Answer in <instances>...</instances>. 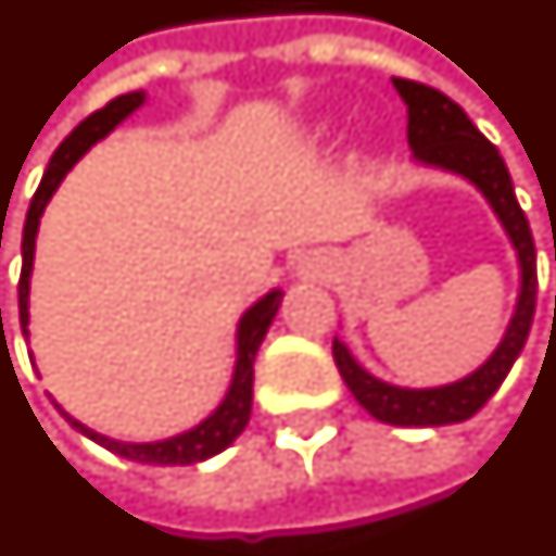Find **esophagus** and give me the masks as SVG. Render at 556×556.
<instances>
[{
	"label": "esophagus",
	"instance_id": "esophagus-1",
	"mask_svg": "<svg viewBox=\"0 0 556 556\" xmlns=\"http://www.w3.org/2000/svg\"><path fill=\"white\" fill-rule=\"evenodd\" d=\"M325 270H328V258L321 252H306V255H301V262H298V274L301 277L318 279L325 277Z\"/></svg>",
	"mask_w": 556,
	"mask_h": 556
}]
</instances>
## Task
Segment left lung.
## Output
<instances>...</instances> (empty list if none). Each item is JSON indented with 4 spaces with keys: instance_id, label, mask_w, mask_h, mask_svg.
Returning a JSON list of instances; mask_svg holds the SVG:
<instances>
[{
    "instance_id": "1",
    "label": "left lung",
    "mask_w": 556,
    "mask_h": 556,
    "mask_svg": "<svg viewBox=\"0 0 556 556\" xmlns=\"http://www.w3.org/2000/svg\"><path fill=\"white\" fill-rule=\"evenodd\" d=\"M394 87H397L400 99L406 102V111H409L406 138H409L415 159L425 165L454 170V174L467 177L469 184L479 186L481 195L491 201V207L508 231V238L518 250V262H521L518 309H515L511 325H508L506 337H503V343L494 355L484 361L472 376L454 382V386L413 391V388L379 382L349 355V349L340 340H333V361H337L349 391L355 394V400L372 418L397 427L457 425V421L472 418L488 400L494 397V391L503 386V379L511 370V364L518 361L523 343L530 337L535 313V286H539L533 231H530V223H527L521 204L515 198V186H511V177H508L500 150L472 126V119L464 114V108L452 102L440 89L418 84V80L394 77Z\"/></svg>"
}]
</instances>
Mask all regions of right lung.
<instances>
[{
	"label": "right lung",
	"instance_id": "add662e5",
	"mask_svg": "<svg viewBox=\"0 0 556 556\" xmlns=\"http://www.w3.org/2000/svg\"><path fill=\"white\" fill-rule=\"evenodd\" d=\"M143 102V92H126V96H116L114 102H108L102 111L89 114L80 126H77L65 141L56 147V153L50 159L48 170L41 177V184L35 189L33 204H29V213H26V225H23V267H21V282H17V298H21V325L23 337H26V325H29V274H33V255H35V235H38V219L48 207L50 195L56 192V186L62 184V177L72 170L77 159L87 153L92 143L104 138L108 131L114 129L119 119L126 116ZM279 301H282V291H270L265 294L258 304L247 309V316L240 318L238 328V367H235V379H231V388L228 394L219 403V409L201 421L198 427H192L189 433H180V437H170V440L162 442H114L89 430L80 421H75L68 413H60L72 421V427H77L84 437H89L92 442L104 445L108 452L119 454V457H129V460H138V464H150V467H186V464H198V460H207L213 454H219L223 448H228L231 442L238 440L243 433V427L250 421L252 413V364H255V352L265 340L270 321L277 316Z\"/></svg>",
	"mask_w": 556,
	"mask_h": 556
}]
</instances>
